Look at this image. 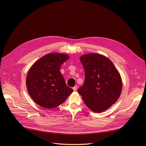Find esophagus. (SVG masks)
I'll return each mask as SVG.
<instances>
[{
  "label": "esophagus",
  "instance_id": "obj_1",
  "mask_svg": "<svg viewBox=\"0 0 146 146\" xmlns=\"http://www.w3.org/2000/svg\"><path fill=\"white\" fill-rule=\"evenodd\" d=\"M73 90H74V91H76L77 90V86H75L73 88Z\"/></svg>",
  "mask_w": 146,
  "mask_h": 146
}]
</instances>
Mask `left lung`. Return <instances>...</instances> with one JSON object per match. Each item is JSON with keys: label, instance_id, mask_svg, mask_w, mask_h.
I'll list each match as a JSON object with an SVG mask.
<instances>
[{"label": "left lung", "instance_id": "8db88e82", "mask_svg": "<svg viewBox=\"0 0 146 146\" xmlns=\"http://www.w3.org/2000/svg\"><path fill=\"white\" fill-rule=\"evenodd\" d=\"M85 72L84 84L77 91L86 105L95 113L109 109L119 98L121 78L113 62L98 54H89L80 58Z\"/></svg>", "mask_w": 146, "mask_h": 146}]
</instances>
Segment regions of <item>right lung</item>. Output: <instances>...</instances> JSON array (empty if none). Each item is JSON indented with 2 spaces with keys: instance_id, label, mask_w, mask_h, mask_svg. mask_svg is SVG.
Masks as SVG:
<instances>
[{
  "instance_id": "right-lung-1",
  "label": "right lung",
  "mask_w": 146,
  "mask_h": 146,
  "mask_svg": "<svg viewBox=\"0 0 146 146\" xmlns=\"http://www.w3.org/2000/svg\"><path fill=\"white\" fill-rule=\"evenodd\" d=\"M69 56L51 53L37 60L27 77V87L32 99L45 109L55 108L72 94L73 90L66 86L60 68Z\"/></svg>"
}]
</instances>
